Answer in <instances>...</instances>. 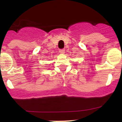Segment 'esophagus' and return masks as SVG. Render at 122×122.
I'll use <instances>...</instances> for the list:
<instances>
[{
	"instance_id": "esophagus-1",
	"label": "esophagus",
	"mask_w": 122,
	"mask_h": 122,
	"mask_svg": "<svg viewBox=\"0 0 122 122\" xmlns=\"http://www.w3.org/2000/svg\"><path fill=\"white\" fill-rule=\"evenodd\" d=\"M59 52H60V54H64L65 52V50H64V49H62V50H59Z\"/></svg>"
}]
</instances>
